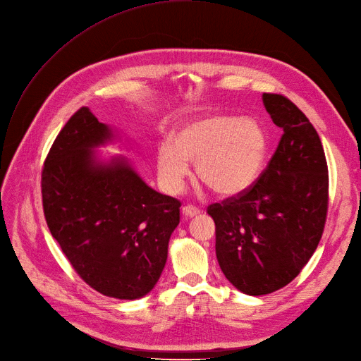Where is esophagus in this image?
I'll return each instance as SVG.
<instances>
[{
    "instance_id": "34e87169",
    "label": "esophagus",
    "mask_w": 361,
    "mask_h": 361,
    "mask_svg": "<svg viewBox=\"0 0 361 361\" xmlns=\"http://www.w3.org/2000/svg\"><path fill=\"white\" fill-rule=\"evenodd\" d=\"M182 213H183V216H186V218H194V216L200 214V209H197L194 206H185L182 209Z\"/></svg>"
}]
</instances>
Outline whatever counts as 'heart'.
<instances>
[{"instance_id":"obj_1","label":"heart","mask_w":361,"mask_h":361,"mask_svg":"<svg viewBox=\"0 0 361 361\" xmlns=\"http://www.w3.org/2000/svg\"><path fill=\"white\" fill-rule=\"evenodd\" d=\"M268 152V136L255 120L212 114L185 121L155 154L157 173L169 194H178L195 161L197 178L221 197H234L257 180Z\"/></svg>"}]
</instances>
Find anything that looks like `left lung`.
<instances>
[{
    "label": "left lung",
    "instance_id": "left-lung-1",
    "mask_svg": "<svg viewBox=\"0 0 361 361\" xmlns=\"http://www.w3.org/2000/svg\"><path fill=\"white\" fill-rule=\"evenodd\" d=\"M279 147L247 191L207 207L216 225V257L238 290L259 296L289 284L322 240L329 170L319 133L290 99L264 93Z\"/></svg>",
    "mask_w": 361,
    "mask_h": 361
}]
</instances>
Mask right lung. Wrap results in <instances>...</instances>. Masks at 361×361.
I'll list each match as a JSON object with an SVG mask.
<instances>
[{"label": "right lung", "instance_id": "obj_1", "mask_svg": "<svg viewBox=\"0 0 361 361\" xmlns=\"http://www.w3.org/2000/svg\"><path fill=\"white\" fill-rule=\"evenodd\" d=\"M109 137L87 106L72 115L41 171L42 210L53 238L92 289L137 299L161 276L180 201L149 188L121 158L97 163L92 148Z\"/></svg>", "mask_w": 361, "mask_h": 361}]
</instances>
